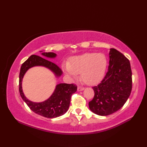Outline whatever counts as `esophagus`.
I'll return each mask as SVG.
<instances>
[{"label":"esophagus","instance_id":"1","mask_svg":"<svg viewBox=\"0 0 147 147\" xmlns=\"http://www.w3.org/2000/svg\"><path fill=\"white\" fill-rule=\"evenodd\" d=\"M85 89V88H84V87H82V86H78V91H83V90Z\"/></svg>","mask_w":147,"mask_h":147}]
</instances>
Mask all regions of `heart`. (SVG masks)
Here are the masks:
<instances>
[{"instance_id":"obj_1","label":"heart","mask_w":147,"mask_h":147,"mask_svg":"<svg viewBox=\"0 0 147 147\" xmlns=\"http://www.w3.org/2000/svg\"><path fill=\"white\" fill-rule=\"evenodd\" d=\"M107 65V60L104 54L91 52L74 56L69 64H64V69L65 73L73 78L81 73V79L84 83L94 85L104 76Z\"/></svg>"}]
</instances>
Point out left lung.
<instances>
[{"label": "left lung", "instance_id": "8db88e82", "mask_svg": "<svg viewBox=\"0 0 147 147\" xmlns=\"http://www.w3.org/2000/svg\"><path fill=\"white\" fill-rule=\"evenodd\" d=\"M95 95L89 108L98 115H109L123 107L132 89V72L129 61L115 49L109 52V65L104 78L93 86Z\"/></svg>", "mask_w": 147, "mask_h": 147}]
</instances>
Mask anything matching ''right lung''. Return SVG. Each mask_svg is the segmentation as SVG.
<instances>
[{
  "mask_svg": "<svg viewBox=\"0 0 147 147\" xmlns=\"http://www.w3.org/2000/svg\"><path fill=\"white\" fill-rule=\"evenodd\" d=\"M42 51H40L42 52ZM43 57L32 55L22 64L20 73L19 90L21 98L25 102L30 109L35 113L47 118H54L64 114L69 107L71 95L77 90V86L74 84L60 83L56 85L54 93L46 100L42 102H33L29 100L22 89V81L26 72L34 66H43L48 68L54 73L56 77H60L62 71L54 62L43 58H55L54 52H43Z\"/></svg>",
  "mask_w": 147,
  "mask_h": 147,
  "instance_id": "add662e5",
  "label": "right lung"
}]
</instances>
